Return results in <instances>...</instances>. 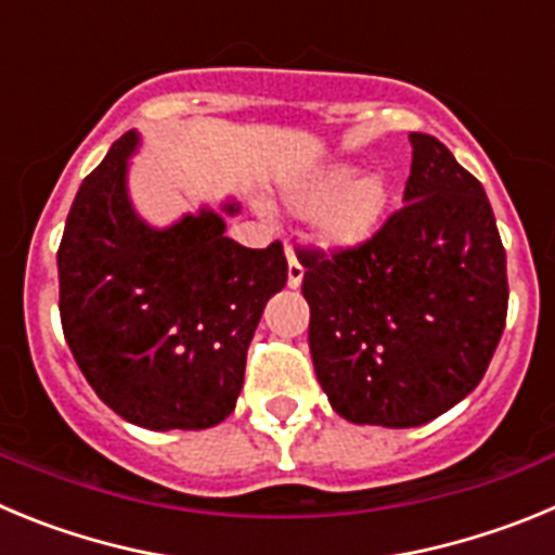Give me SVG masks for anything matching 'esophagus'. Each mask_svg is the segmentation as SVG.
<instances>
[{
	"mask_svg": "<svg viewBox=\"0 0 555 555\" xmlns=\"http://www.w3.org/2000/svg\"><path fill=\"white\" fill-rule=\"evenodd\" d=\"M286 258H288V286L297 288L302 283V263L297 261V255H294L292 247H286Z\"/></svg>",
	"mask_w": 555,
	"mask_h": 555,
	"instance_id": "1",
	"label": "esophagus"
}]
</instances>
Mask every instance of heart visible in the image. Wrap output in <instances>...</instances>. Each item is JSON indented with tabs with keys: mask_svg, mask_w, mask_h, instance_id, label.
Masks as SVG:
<instances>
[{
	"mask_svg": "<svg viewBox=\"0 0 555 555\" xmlns=\"http://www.w3.org/2000/svg\"><path fill=\"white\" fill-rule=\"evenodd\" d=\"M347 164L327 166L288 191V205L300 217L320 219L325 242L347 247L370 238L389 210V185L377 175L358 178Z\"/></svg>",
	"mask_w": 555,
	"mask_h": 555,
	"instance_id": "obj_1",
	"label": "heart"
}]
</instances>
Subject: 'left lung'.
I'll list each match as a JSON object with an SVG mask.
<instances>
[{"label":"left lung","instance_id":"1","mask_svg":"<svg viewBox=\"0 0 555 555\" xmlns=\"http://www.w3.org/2000/svg\"><path fill=\"white\" fill-rule=\"evenodd\" d=\"M409 141L403 208L350 247H297L317 380L356 425L416 428L453 409L506 327V249L483 185L434 135Z\"/></svg>","mask_w":555,"mask_h":555}]
</instances>
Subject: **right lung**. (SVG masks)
Returning <instances> with one entry per match:
<instances>
[{
	"mask_svg": "<svg viewBox=\"0 0 555 555\" xmlns=\"http://www.w3.org/2000/svg\"><path fill=\"white\" fill-rule=\"evenodd\" d=\"M135 141L127 132L111 146L68 210L57 247L63 336L127 423L203 430L235 409L255 327L286 286V255L281 242L235 244L214 210L146 228L125 189Z\"/></svg>",
	"mask_w": 555,
	"mask_h": 555,
	"instance_id": "right-lung-1",
	"label": "right lung"
}]
</instances>
